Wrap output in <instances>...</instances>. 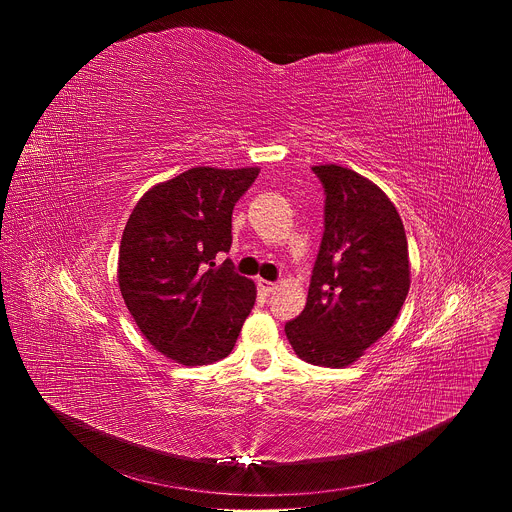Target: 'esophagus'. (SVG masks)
<instances>
[{
	"label": "esophagus",
	"instance_id": "34e87169",
	"mask_svg": "<svg viewBox=\"0 0 512 512\" xmlns=\"http://www.w3.org/2000/svg\"><path fill=\"white\" fill-rule=\"evenodd\" d=\"M257 287L263 291V294H271V291L277 287L273 281H267V279H257Z\"/></svg>",
	"mask_w": 512,
	"mask_h": 512
}]
</instances>
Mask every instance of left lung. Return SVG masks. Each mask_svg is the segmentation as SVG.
<instances>
[{
	"label": "left lung",
	"mask_w": 512,
	"mask_h": 512,
	"mask_svg": "<svg viewBox=\"0 0 512 512\" xmlns=\"http://www.w3.org/2000/svg\"><path fill=\"white\" fill-rule=\"evenodd\" d=\"M312 172L326 196L324 233L306 308L285 334L302 360L340 369L395 324L411 283L407 237L371 180L336 164Z\"/></svg>",
	"instance_id": "8db88e82"
}]
</instances>
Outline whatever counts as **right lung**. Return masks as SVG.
<instances>
[{
  "instance_id": "obj_1",
  "label": "right lung",
  "mask_w": 512,
  "mask_h": 512,
  "mask_svg": "<svg viewBox=\"0 0 512 512\" xmlns=\"http://www.w3.org/2000/svg\"><path fill=\"white\" fill-rule=\"evenodd\" d=\"M259 168H192L135 204L119 247V289L154 348L194 367L229 356L255 304V283L229 253L233 208Z\"/></svg>"
}]
</instances>
